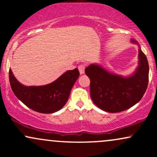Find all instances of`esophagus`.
Masks as SVG:
<instances>
[{
    "instance_id": "1",
    "label": "esophagus",
    "mask_w": 157,
    "mask_h": 157,
    "mask_svg": "<svg viewBox=\"0 0 157 157\" xmlns=\"http://www.w3.org/2000/svg\"><path fill=\"white\" fill-rule=\"evenodd\" d=\"M78 69L80 75H83L85 73V65H80V66H78Z\"/></svg>"
}]
</instances>
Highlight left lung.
<instances>
[{"label": "left lung", "instance_id": "8db88e82", "mask_svg": "<svg viewBox=\"0 0 157 157\" xmlns=\"http://www.w3.org/2000/svg\"><path fill=\"white\" fill-rule=\"evenodd\" d=\"M139 46L138 66L128 76L110 72L99 63L89 65L85 73L89 77L90 94L94 103L106 112L117 113L130 109L140 101L148 83L149 66L146 56Z\"/></svg>", "mask_w": 157, "mask_h": 157}]
</instances>
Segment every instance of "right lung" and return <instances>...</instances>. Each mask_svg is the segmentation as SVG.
Segmentation results:
<instances>
[{"mask_svg": "<svg viewBox=\"0 0 157 157\" xmlns=\"http://www.w3.org/2000/svg\"><path fill=\"white\" fill-rule=\"evenodd\" d=\"M79 75L76 68L66 71L49 84L27 86L16 79L10 68V82L15 96L27 107L39 113H52L66 105Z\"/></svg>", "mask_w": 157, "mask_h": 157, "instance_id": "right-lung-1", "label": "right lung"}]
</instances>
